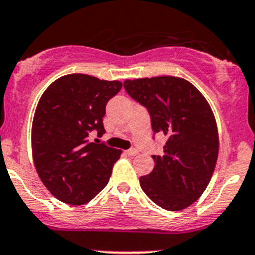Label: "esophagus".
Masks as SVG:
<instances>
[{
	"label": "esophagus",
	"instance_id": "obj_1",
	"mask_svg": "<svg viewBox=\"0 0 255 255\" xmlns=\"http://www.w3.org/2000/svg\"><path fill=\"white\" fill-rule=\"evenodd\" d=\"M138 153V151L136 148H130V150L127 151V155L128 156H136Z\"/></svg>",
	"mask_w": 255,
	"mask_h": 255
}]
</instances>
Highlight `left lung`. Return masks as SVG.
Wrapping results in <instances>:
<instances>
[{
    "label": "left lung",
    "mask_w": 255,
    "mask_h": 255,
    "mask_svg": "<svg viewBox=\"0 0 255 255\" xmlns=\"http://www.w3.org/2000/svg\"><path fill=\"white\" fill-rule=\"evenodd\" d=\"M124 88L150 113L153 132L166 135L152 172L140 177L148 198L167 211L187 208L207 188L219 150L217 123L202 93L171 75L127 79Z\"/></svg>",
    "instance_id": "1"
}]
</instances>
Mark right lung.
I'll return each instance as SVG.
<instances>
[{"label": "right lung", "mask_w": 255, "mask_h": 255, "mask_svg": "<svg viewBox=\"0 0 255 255\" xmlns=\"http://www.w3.org/2000/svg\"><path fill=\"white\" fill-rule=\"evenodd\" d=\"M122 87L119 80L67 74L42 94L32 123V156L43 185L60 202L85 205L109 182L122 150L90 142L89 133L105 132V107Z\"/></svg>", "instance_id": "add662e5"}]
</instances>
